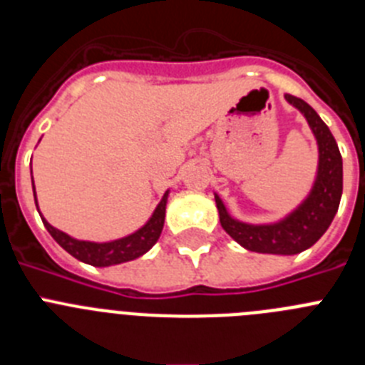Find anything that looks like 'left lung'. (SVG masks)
<instances>
[{
	"label": "left lung",
	"mask_w": 365,
	"mask_h": 365,
	"mask_svg": "<svg viewBox=\"0 0 365 365\" xmlns=\"http://www.w3.org/2000/svg\"><path fill=\"white\" fill-rule=\"evenodd\" d=\"M285 100L305 117L318 144V172L307 197L303 199L296 210L279 221L269 225H250L232 217L221 197L214 193L221 227L232 240L252 252L278 256L299 254L320 240L336 215L344 185L340 150L325 122L302 98L285 95Z\"/></svg>",
	"instance_id": "8db88e82"
}]
</instances>
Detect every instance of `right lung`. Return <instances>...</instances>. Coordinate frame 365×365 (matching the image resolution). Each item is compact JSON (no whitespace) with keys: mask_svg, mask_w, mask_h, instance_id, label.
Masks as SVG:
<instances>
[{"mask_svg":"<svg viewBox=\"0 0 365 365\" xmlns=\"http://www.w3.org/2000/svg\"><path fill=\"white\" fill-rule=\"evenodd\" d=\"M32 192H34V201H36V190H34V180H32ZM168 190L163 195L160 202L157 205L155 212L144 227L138 228L133 234L120 237V240L106 241V243H96V241H82L74 240L66 232L58 230L53 225L47 222V219L40 214L41 221H43L45 228L53 235V240L56 241L63 250L76 257L78 261H83L87 265L93 267H111L118 265V263H125V261L137 259L143 254H146L151 247H153L160 237V232L164 227V217H166V202H168ZM38 208V201H36ZM40 212V210H38Z\"/></svg>","mask_w":365,"mask_h":365,"instance_id":"1","label":"right lung"}]
</instances>
